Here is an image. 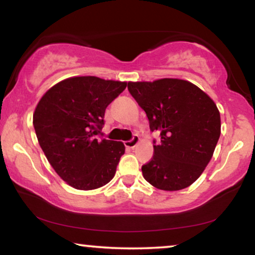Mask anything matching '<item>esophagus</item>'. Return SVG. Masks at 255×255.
Wrapping results in <instances>:
<instances>
[{
  "label": "esophagus",
  "instance_id": "1",
  "mask_svg": "<svg viewBox=\"0 0 255 255\" xmlns=\"http://www.w3.org/2000/svg\"><path fill=\"white\" fill-rule=\"evenodd\" d=\"M138 142H139V137L137 134H134L133 137H132L131 140L125 141L124 145H125V147H128V148H133L138 145Z\"/></svg>",
  "mask_w": 255,
  "mask_h": 255
}]
</instances>
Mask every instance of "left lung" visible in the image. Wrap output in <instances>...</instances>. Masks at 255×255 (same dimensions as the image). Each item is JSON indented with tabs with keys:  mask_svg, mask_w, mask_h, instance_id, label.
Returning <instances> with one entry per match:
<instances>
[{
	"mask_svg": "<svg viewBox=\"0 0 255 255\" xmlns=\"http://www.w3.org/2000/svg\"><path fill=\"white\" fill-rule=\"evenodd\" d=\"M128 89L146 113L151 131L161 137L153 145V158L141 167L144 179L167 191L189 187L211 160L221 135L217 106L186 80L128 82Z\"/></svg>",
	"mask_w": 255,
	"mask_h": 255,
	"instance_id": "obj_1",
	"label": "left lung"
}]
</instances>
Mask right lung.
I'll list each match as a JSON object with an SVG mask.
<instances>
[{"label": "right lung", "instance_id": "right-lung-1", "mask_svg": "<svg viewBox=\"0 0 255 255\" xmlns=\"http://www.w3.org/2000/svg\"><path fill=\"white\" fill-rule=\"evenodd\" d=\"M127 82L74 76L54 85L38 102L33 127L48 162L69 186L92 190L110 182L125 146L96 138L107 107Z\"/></svg>", "mask_w": 255, "mask_h": 255}]
</instances>
